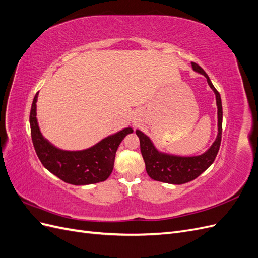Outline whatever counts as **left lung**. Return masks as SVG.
<instances>
[{
	"mask_svg": "<svg viewBox=\"0 0 258 258\" xmlns=\"http://www.w3.org/2000/svg\"><path fill=\"white\" fill-rule=\"evenodd\" d=\"M191 67L195 72L205 75L211 89L215 93L217 105V137L206 153L198 156L184 157V156L170 155L159 152L155 147L150 138L144 135L142 131L137 130L136 134L140 139V148H141V153L145 162L146 172L155 181L177 185L190 182L198 177L202 172H205L212 165L218 150H220L223 123V108L220 92L215 89L213 84L211 83L204 69L197 63H195V62H191Z\"/></svg>",
	"mask_w": 258,
	"mask_h": 258,
	"instance_id": "8db88e82",
	"label": "left lung"
}]
</instances>
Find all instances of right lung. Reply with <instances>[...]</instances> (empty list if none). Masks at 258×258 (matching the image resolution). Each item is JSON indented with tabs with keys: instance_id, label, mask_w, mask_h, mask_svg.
Segmentation results:
<instances>
[{
	"instance_id": "right-lung-1",
	"label": "right lung",
	"mask_w": 258,
	"mask_h": 258,
	"mask_svg": "<svg viewBox=\"0 0 258 258\" xmlns=\"http://www.w3.org/2000/svg\"><path fill=\"white\" fill-rule=\"evenodd\" d=\"M35 95L30 112L31 137L38 159L49 172L62 181L73 185H88L103 182L111 175L116 151L127 135L134 132L130 127L108 136L96 145L83 151H63L46 140L38 128Z\"/></svg>"
}]
</instances>
